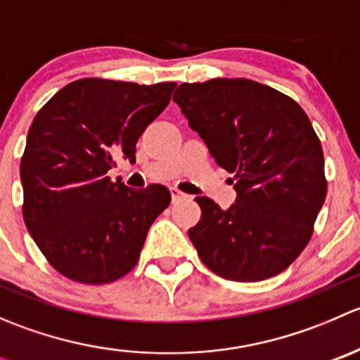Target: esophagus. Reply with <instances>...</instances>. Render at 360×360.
Here are the masks:
<instances>
[{"label":"esophagus","mask_w":360,"mask_h":360,"mask_svg":"<svg viewBox=\"0 0 360 360\" xmlns=\"http://www.w3.org/2000/svg\"><path fill=\"white\" fill-rule=\"evenodd\" d=\"M170 195H172V202L174 203H177V202H181V200H184V198H186V195H184L183 191L177 190V188H170Z\"/></svg>","instance_id":"34e87169"}]
</instances>
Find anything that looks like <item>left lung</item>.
I'll return each instance as SVG.
<instances>
[{"label": "left lung", "mask_w": 360, "mask_h": 360, "mask_svg": "<svg viewBox=\"0 0 360 360\" xmlns=\"http://www.w3.org/2000/svg\"><path fill=\"white\" fill-rule=\"evenodd\" d=\"M172 99L237 190L226 210L195 198L202 217L188 235L198 256L228 281L275 277L307 248L328 193L310 118L289 96L245 78L183 83Z\"/></svg>", "instance_id": "8db88e82"}]
</instances>
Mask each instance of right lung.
<instances>
[{"label":"right lung","mask_w":360,"mask_h":360,"mask_svg":"<svg viewBox=\"0 0 360 360\" xmlns=\"http://www.w3.org/2000/svg\"><path fill=\"white\" fill-rule=\"evenodd\" d=\"M174 82L139 85L83 78L60 89L32 120L20 160L24 223L43 256L79 284H110L139 261L150 226L169 207L160 184L111 181L116 160L170 103Z\"/></svg>","instance_id":"obj_1"}]
</instances>
